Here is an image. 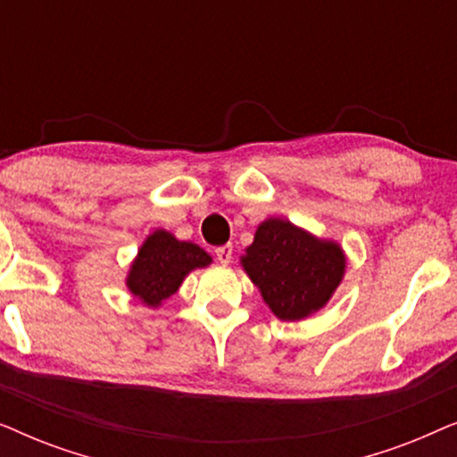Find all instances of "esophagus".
Segmentation results:
<instances>
[{
	"label": "esophagus",
	"mask_w": 457,
	"mask_h": 457,
	"mask_svg": "<svg viewBox=\"0 0 457 457\" xmlns=\"http://www.w3.org/2000/svg\"><path fill=\"white\" fill-rule=\"evenodd\" d=\"M230 258H233V247H230V245H222V247L216 249V260L220 262V264L227 266Z\"/></svg>",
	"instance_id": "esophagus-1"
}]
</instances>
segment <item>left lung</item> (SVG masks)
<instances>
[{
  "label": "left lung",
  "instance_id": "8db88e82",
  "mask_svg": "<svg viewBox=\"0 0 457 457\" xmlns=\"http://www.w3.org/2000/svg\"><path fill=\"white\" fill-rule=\"evenodd\" d=\"M337 241L320 239L285 218H268L241 255V266L280 320H303L322 310L345 277Z\"/></svg>",
  "mask_w": 457,
  "mask_h": 457
}]
</instances>
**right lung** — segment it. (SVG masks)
Segmentation results:
<instances>
[{
  "instance_id": "add662e5",
  "label": "right lung",
  "mask_w": 457,
  "mask_h": 457,
  "mask_svg": "<svg viewBox=\"0 0 457 457\" xmlns=\"http://www.w3.org/2000/svg\"><path fill=\"white\" fill-rule=\"evenodd\" d=\"M210 264V253L195 243L179 241L172 233L158 228L137 252L127 274V287L143 305L158 308L179 291L187 274Z\"/></svg>"
}]
</instances>
